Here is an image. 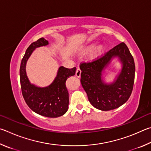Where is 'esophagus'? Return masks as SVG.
I'll list each match as a JSON object with an SVG mask.
<instances>
[{"instance_id":"obj_1","label":"esophagus","mask_w":151,"mask_h":151,"mask_svg":"<svg viewBox=\"0 0 151 151\" xmlns=\"http://www.w3.org/2000/svg\"><path fill=\"white\" fill-rule=\"evenodd\" d=\"M81 71L80 68H78L77 70H76V77L78 78H80L81 77Z\"/></svg>"}]
</instances>
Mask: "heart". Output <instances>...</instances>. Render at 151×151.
Masks as SVG:
<instances>
[{"instance_id":"heart-1","label":"heart","mask_w":151,"mask_h":151,"mask_svg":"<svg viewBox=\"0 0 151 151\" xmlns=\"http://www.w3.org/2000/svg\"><path fill=\"white\" fill-rule=\"evenodd\" d=\"M105 50V46L104 44H99L97 46L96 42H92L82 47L81 50V54H87L90 52L89 55V59L91 60H96L99 58L104 54Z\"/></svg>"}]
</instances>
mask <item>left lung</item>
Masks as SVG:
<instances>
[{"label":"left lung","mask_w":151,"mask_h":151,"mask_svg":"<svg viewBox=\"0 0 151 151\" xmlns=\"http://www.w3.org/2000/svg\"><path fill=\"white\" fill-rule=\"evenodd\" d=\"M117 57L122 65L114 82L105 83L102 73L113 58ZM81 83L90 104L101 111L115 109L129 99L133 88L135 65L127 45L122 42L92 62L83 63Z\"/></svg>","instance_id":"1"}]
</instances>
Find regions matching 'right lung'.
I'll return each instance as SVG.
<instances>
[{"label":"right lung","instance_id":"obj_1","mask_svg":"<svg viewBox=\"0 0 151 151\" xmlns=\"http://www.w3.org/2000/svg\"><path fill=\"white\" fill-rule=\"evenodd\" d=\"M48 44V41L41 38L32 43L26 50L20 68V86L24 99L34 112L44 117L55 118L64 115L68 109L69 93L65 81L70 76L75 75L76 68L68 69L60 66L54 80L47 87L40 88L32 84L26 75V63L34 50Z\"/></svg>","mask_w":151,"mask_h":151}]
</instances>
